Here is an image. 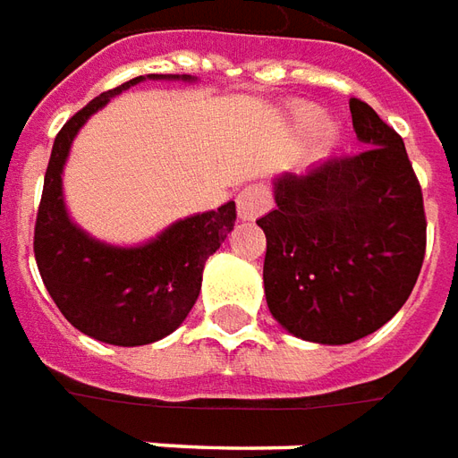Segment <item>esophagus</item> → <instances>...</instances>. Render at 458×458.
Segmentation results:
<instances>
[{"label": "esophagus", "mask_w": 458, "mask_h": 458, "mask_svg": "<svg viewBox=\"0 0 458 458\" xmlns=\"http://www.w3.org/2000/svg\"><path fill=\"white\" fill-rule=\"evenodd\" d=\"M236 209H239V219L254 222L271 209V190L264 182L246 184L244 190L236 194Z\"/></svg>", "instance_id": "esophagus-1"}]
</instances>
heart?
Returning <instances> with one entry per match:
<instances>
[{"label": "heart", "instance_id": "1", "mask_svg": "<svg viewBox=\"0 0 458 458\" xmlns=\"http://www.w3.org/2000/svg\"><path fill=\"white\" fill-rule=\"evenodd\" d=\"M318 118V110L316 108H310V106H301V108L296 110V123H298V128H310L313 123H316ZM333 138V128L330 125H323L320 131H318V145H326L327 140Z\"/></svg>", "mask_w": 458, "mask_h": 458}]
</instances>
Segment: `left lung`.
Wrapping results in <instances>:
<instances>
[{"label":"left lung","instance_id":"obj_1","mask_svg":"<svg viewBox=\"0 0 458 458\" xmlns=\"http://www.w3.org/2000/svg\"><path fill=\"white\" fill-rule=\"evenodd\" d=\"M362 148L308 174H284L266 234L271 316L296 338L345 345L375 333L410 298L427 249V216L404 142L350 98Z\"/></svg>","mask_w":458,"mask_h":458}]
</instances>
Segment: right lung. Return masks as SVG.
<instances>
[{
	"instance_id": "right-lung-1",
	"label": "right lung",
	"mask_w": 458,
	"mask_h": 458,
	"mask_svg": "<svg viewBox=\"0 0 458 458\" xmlns=\"http://www.w3.org/2000/svg\"><path fill=\"white\" fill-rule=\"evenodd\" d=\"M140 81L100 93L58 131L34 226L38 274L58 310L81 333L123 348L155 343L182 323L199 296L204 261L236 222V204L226 202L172 224L150 244L118 249L90 239L68 219L61 172L71 142L96 110Z\"/></svg>"
}]
</instances>
